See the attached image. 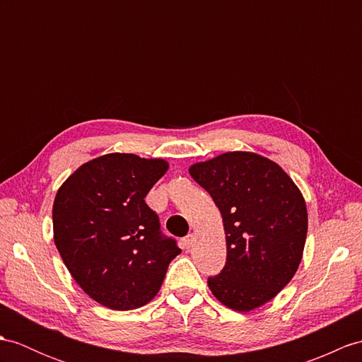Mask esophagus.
Segmentation results:
<instances>
[{"label": "esophagus", "mask_w": 362, "mask_h": 362, "mask_svg": "<svg viewBox=\"0 0 362 362\" xmlns=\"http://www.w3.org/2000/svg\"><path fill=\"white\" fill-rule=\"evenodd\" d=\"M193 241H195V235H193V233L187 235V236L182 240V247H184V249H190Z\"/></svg>", "instance_id": "1"}]
</instances>
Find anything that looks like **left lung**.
<instances>
[{
  "label": "left lung",
  "mask_w": 362,
  "mask_h": 362,
  "mask_svg": "<svg viewBox=\"0 0 362 362\" xmlns=\"http://www.w3.org/2000/svg\"><path fill=\"white\" fill-rule=\"evenodd\" d=\"M189 173L221 211L227 261L207 284L219 303L250 312L269 303L296 273L307 236L301 190L283 167L253 152H226Z\"/></svg>",
  "instance_id": "obj_1"
}]
</instances>
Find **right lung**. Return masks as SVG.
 Returning a JSON list of instances; mask_svg holds the SVG:
<instances>
[{
  "label": "right lung",
  "instance_id": "1",
  "mask_svg": "<svg viewBox=\"0 0 362 362\" xmlns=\"http://www.w3.org/2000/svg\"><path fill=\"white\" fill-rule=\"evenodd\" d=\"M167 169L161 158L107 153L79 165L57 192L52 219L61 258L78 286L112 310L151 303L181 253L144 201Z\"/></svg>",
  "mask_w": 362,
  "mask_h": 362
}]
</instances>
